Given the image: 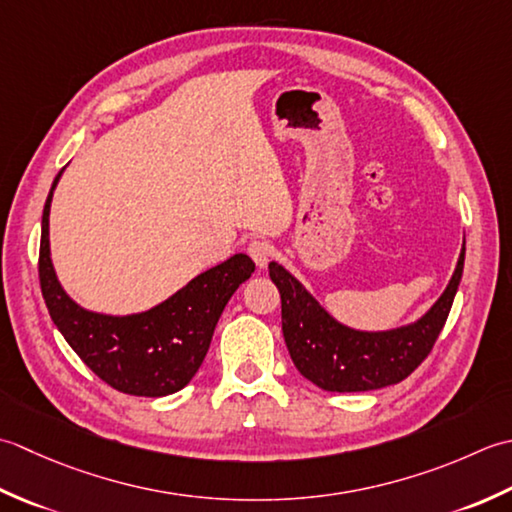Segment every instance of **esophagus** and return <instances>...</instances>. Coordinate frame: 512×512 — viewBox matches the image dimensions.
I'll return each mask as SVG.
<instances>
[{"mask_svg":"<svg viewBox=\"0 0 512 512\" xmlns=\"http://www.w3.org/2000/svg\"><path fill=\"white\" fill-rule=\"evenodd\" d=\"M247 254L254 258V263H256L260 269H265L267 263H269L271 254H274V247H271L267 241H252V243L247 245Z\"/></svg>","mask_w":512,"mask_h":512,"instance_id":"34e87169","label":"esophagus"}]
</instances>
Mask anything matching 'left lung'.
<instances>
[{
    "mask_svg": "<svg viewBox=\"0 0 512 512\" xmlns=\"http://www.w3.org/2000/svg\"><path fill=\"white\" fill-rule=\"evenodd\" d=\"M466 241L451 280L424 316L387 331L342 325L296 276L271 260L269 276L283 300V336L302 378L336 393L389 387L411 375L429 356L451 311L464 271Z\"/></svg>",
    "mask_w": 512,
    "mask_h": 512,
    "instance_id": "1",
    "label": "left lung"
}]
</instances>
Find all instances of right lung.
<instances>
[{"instance_id":"1","label":"right lung","mask_w":512,"mask_h":512,"mask_svg":"<svg viewBox=\"0 0 512 512\" xmlns=\"http://www.w3.org/2000/svg\"><path fill=\"white\" fill-rule=\"evenodd\" d=\"M61 172L46 198L39 243V283L52 322L112 389L143 398L181 391L203 364L227 300L256 269L254 260L234 254L139 314L112 316L81 307L61 287L50 258L48 218Z\"/></svg>"}]
</instances>
